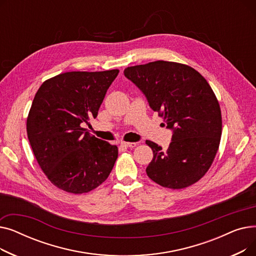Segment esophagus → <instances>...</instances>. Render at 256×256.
I'll use <instances>...</instances> for the list:
<instances>
[{
    "mask_svg": "<svg viewBox=\"0 0 256 256\" xmlns=\"http://www.w3.org/2000/svg\"><path fill=\"white\" fill-rule=\"evenodd\" d=\"M120 144H121V146L128 147V148H134V147L137 146V143H135V142H121Z\"/></svg>",
    "mask_w": 256,
    "mask_h": 256,
    "instance_id": "1",
    "label": "esophagus"
}]
</instances>
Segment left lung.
Listing matches in <instances>:
<instances>
[{
	"mask_svg": "<svg viewBox=\"0 0 256 256\" xmlns=\"http://www.w3.org/2000/svg\"><path fill=\"white\" fill-rule=\"evenodd\" d=\"M124 76L173 130L167 150L146 141L154 152L147 176L173 190L197 182L210 168L222 135L220 104L208 80L189 65L162 60L126 67Z\"/></svg>",
	"mask_w": 256,
	"mask_h": 256,
	"instance_id": "left-lung-1",
	"label": "left lung"
}]
</instances>
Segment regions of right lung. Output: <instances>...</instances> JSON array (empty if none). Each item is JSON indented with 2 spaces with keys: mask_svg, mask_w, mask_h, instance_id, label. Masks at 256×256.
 I'll use <instances>...</instances> for the list:
<instances>
[{
  "mask_svg": "<svg viewBox=\"0 0 256 256\" xmlns=\"http://www.w3.org/2000/svg\"><path fill=\"white\" fill-rule=\"evenodd\" d=\"M118 72H64L44 80L36 92L26 134L39 167L58 189L88 193L110 176L117 146L90 137L83 126L98 116Z\"/></svg>",
  "mask_w": 256,
  "mask_h": 256,
  "instance_id": "right-lung-1",
  "label": "right lung"
}]
</instances>
